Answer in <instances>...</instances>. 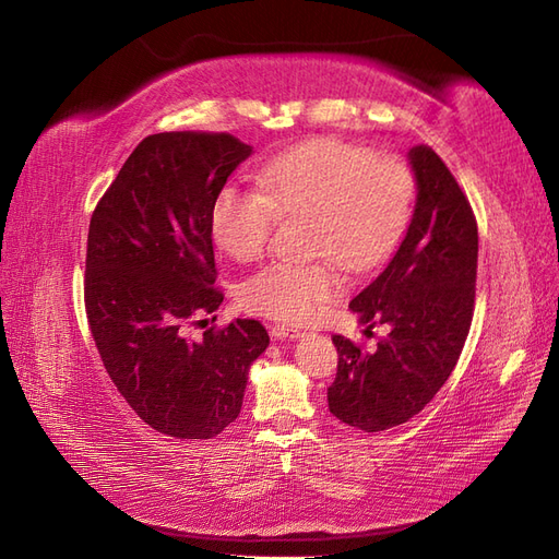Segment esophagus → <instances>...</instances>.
Returning a JSON list of instances; mask_svg holds the SVG:
<instances>
[{
    "mask_svg": "<svg viewBox=\"0 0 559 559\" xmlns=\"http://www.w3.org/2000/svg\"><path fill=\"white\" fill-rule=\"evenodd\" d=\"M269 330H272V336H274V338H297V336L301 334L299 328L285 325V322H276V325H272Z\"/></svg>",
    "mask_w": 559,
    "mask_h": 559,
    "instance_id": "esophagus-1",
    "label": "esophagus"
}]
</instances>
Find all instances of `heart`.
Segmentation results:
<instances>
[{
    "label": "heart",
    "instance_id": "1",
    "mask_svg": "<svg viewBox=\"0 0 559 559\" xmlns=\"http://www.w3.org/2000/svg\"><path fill=\"white\" fill-rule=\"evenodd\" d=\"M260 190L225 186L213 202L211 231L221 250L258 260L278 218L306 215L311 262H274L241 285L248 311L301 322L341 290L336 262L367 272L383 262L404 234L413 206L411 169L394 155H373L336 139H313L269 159Z\"/></svg>",
    "mask_w": 559,
    "mask_h": 559
}]
</instances>
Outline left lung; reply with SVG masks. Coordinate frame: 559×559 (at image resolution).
Returning <instances> with one entry per match:
<instances>
[{
    "instance_id": "obj_1",
    "label": "left lung",
    "mask_w": 559,
    "mask_h": 559,
    "mask_svg": "<svg viewBox=\"0 0 559 559\" xmlns=\"http://www.w3.org/2000/svg\"><path fill=\"white\" fill-rule=\"evenodd\" d=\"M416 211L397 253L353 301L359 320L390 325L373 350L334 334L338 353L328 388L332 416L383 431L420 413L455 369L472 328L478 225L445 162L425 143L408 151ZM371 336L373 332L367 330Z\"/></svg>"
}]
</instances>
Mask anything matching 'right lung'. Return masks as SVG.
I'll return each instance as SVG.
<instances>
[{
    "instance_id": "right-lung-1",
    "label": "right lung",
    "mask_w": 559,
    "mask_h": 559,
    "mask_svg": "<svg viewBox=\"0 0 559 559\" xmlns=\"http://www.w3.org/2000/svg\"><path fill=\"white\" fill-rule=\"evenodd\" d=\"M250 153L227 132L151 134L90 218L83 295L104 369L143 423L181 441L237 420L248 369L269 346L260 320L188 334L223 304L211 211Z\"/></svg>"
}]
</instances>
